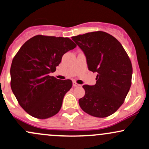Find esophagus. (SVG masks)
Returning <instances> with one entry per match:
<instances>
[{
  "instance_id": "obj_1",
  "label": "esophagus",
  "mask_w": 149,
  "mask_h": 149,
  "mask_svg": "<svg viewBox=\"0 0 149 149\" xmlns=\"http://www.w3.org/2000/svg\"><path fill=\"white\" fill-rule=\"evenodd\" d=\"M73 86H74V87L80 86L79 84H78L77 83H76V82H75V81H73Z\"/></svg>"
}]
</instances>
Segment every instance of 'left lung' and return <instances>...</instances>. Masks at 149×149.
Returning <instances> with one entry per match:
<instances>
[{"mask_svg": "<svg viewBox=\"0 0 149 149\" xmlns=\"http://www.w3.org/2000/svg\"><path fill=\"white\" fill-rule=\"evenodd\" d=\"M72 40L84 51L88 70L97 73L94 86H83L85 95L79 99L80 107L92 116H109L123 104L131 88V60L120 42L106 32L87 33Z\"/></svg>", "mask_w": 149, "mask_h": 149, "instance_id": "obj_1", "label": "left lung"}]
</instances>
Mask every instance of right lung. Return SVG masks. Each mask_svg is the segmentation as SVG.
<instances>
[{"label": "right lung", "mask_w": 149, "mask_h": 149, "mask_svg": "<svg viewBox=\"0 0 149 149\" xmlns=\"http://www.w3.org/2000/svg\"><path fill=\"white\" fill-rule=\"evenodd\" d=\"M76 47L68 38L38 35L18 51L10 67V86L29 115L46 119L60 111L72 81L57 79L50 73L56 71L63 54Z\"/></svg>", "instance_id": "obj_1"}]
</instances>
